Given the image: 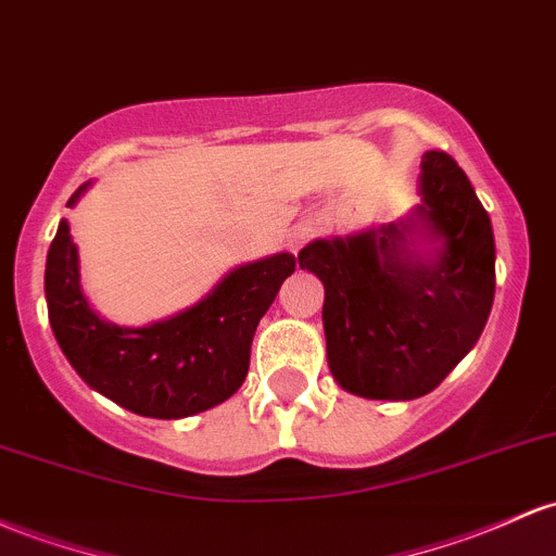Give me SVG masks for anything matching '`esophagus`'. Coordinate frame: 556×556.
<instances>
[{
	"mask_svg": "<svg viewBox=\"0 0 556 556\" xmlns=\"http://www.w3.org/2000/svg\"><path fill=\"white\" fill-rule=\"evenodd\" d=\"M314 231H316V229L311 227V224H298V227H292L290 235H288V248H290V253H298V250L306 245L311 237H314Z\"/></svg>",
	"mask_w": 556,
	"mask_h": 556,
	"instance_id": "1",
	"label": "esophagus"
}]
</instances>
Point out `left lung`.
<instances>
[{
	"instance_id": "obj_1",
	"label": "left lung",
	"mask_w": 556,
	"mask_h": 556,
	"mask_svg": "<svg viewBox=\"0 0 556 556\" xmlns=\"http://www.w3.org/2000/svg\"><path fill=\"white\" fill-rule=\"evenodd\" d=\"M417 189L406 218L298 253L325 285L329 371L362 399L412 401L435 390L478 343L493 306L496 245L467 174L430 150Z\"/></svg>"
}]
</instances>
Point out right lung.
<instances>
[{
	"label": "right lung",
	"mask_w": 556,
	"mask_h": 556,
	"mask_svg": "<svg viewBox=\"0 0 556 556\" xmlns=\"http://www.w3.org/2000/svg\"><path fill=\"white\" fill-rule=\"evenodd\" d=\"M87 189L89 181L68 205ZM292 271L295 255L274 253L231 268L203 301L168 319L118 327L89 306L78 248L63 218L47 253L45 295L58 345L89 388L142 417L181 419L240 390L255 327Z\"/></svg>",
	"instance_id": "obj_1"
}]
</instances>
